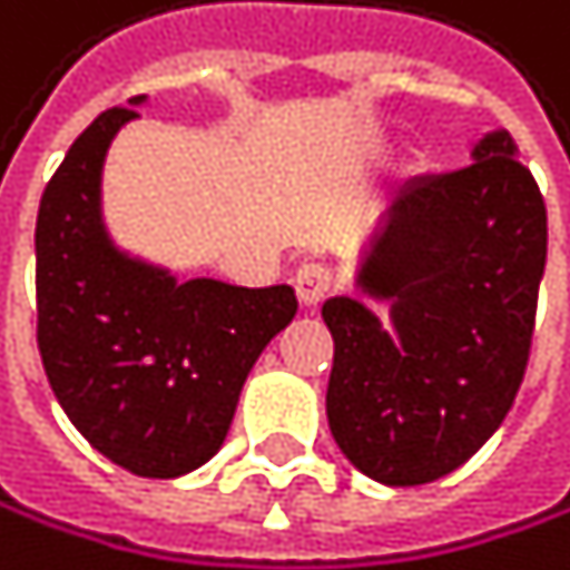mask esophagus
Returning a JSON list of instances; mask_svg holds the SVG:
<instances>
[{
    "mask_svg": "<svg viewBox=\"0 0 570 570\" xmlns=\"http://www.w3.org/2000/svg\"><path fill=\"white\" fill-rule=\"evenodd\" d=\"M294 291L301 297L304 307H314L327 297V291H332V269L327 266H317V263H304L294 276Z\"/></svg>",
    "mask_w": 570,
    "mask_h": 570,
    "instance_id": "obj_1",
    "label": "esophagus"
}]
</instances>
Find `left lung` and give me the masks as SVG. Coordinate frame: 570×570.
Segmentation results:
<instances>
[{"label": "left lung", "mask_w": 570, "mask_h": 570, "mask_svg": "<svg viewBox=\"0 0 570 570\" xmlns=\"http://www.w3.org/2000/svg\"><path fill=\"white\" fill-rule=\"evenodd\" d=\"M543 263L547 208L510 132L396 194L355 276L391 324L361 297L321 307L335 338L327 424L362 475L424 485L495 434L527 372Z\"/></svg>", "instance_id": "obj_1"}]
</instances>
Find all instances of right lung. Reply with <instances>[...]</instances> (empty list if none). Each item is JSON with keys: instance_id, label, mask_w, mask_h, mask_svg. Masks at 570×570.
Wrapping results in <instances>:
<instances>
[{"instance_id": "1", "label": "right lung", "mask_w": 570, "mask_h": 570, "mask_svg": "<svg viewBox=\"0 0 570 570\" xmlns=\"http://www.w3.org/2000/svg\"><path fill=\"white\" fill-rule=\"evenodd\" d=\"M101 112L37 215V345L50 390L95 451L142 479L187 475L222 448L259 352L297 314L294 287L177 279L108 238L101 167L136 108Z\"/></svg>"}]
</instances>
